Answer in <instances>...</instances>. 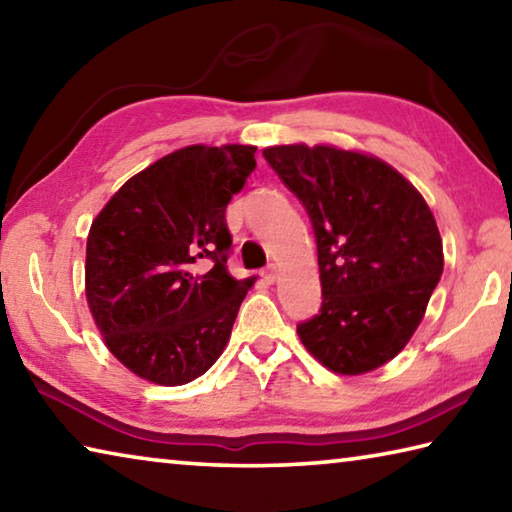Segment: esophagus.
<instances>
[{
    "mask_svg": "<svg viewBox=\"0 0 512 512\" xmlns=\"http://www.w3.org/2000/svg\"><path fill=\"white\" fill-rule=\"evenodd\" d=\"M277 275H280V268H277V264H268L266 271L262 273V277L268 284H273L277 280Z\"/></svg>",
    "mask_w": 512,
    "mask_h": 512,
    "instance_id": "obj_1",
    "label": "esophagus"
}]
</instances>
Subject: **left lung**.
I'll return each mask as SVG.
<instances>
[{"instance_id": "1", "label": "left lung", "mask_w": 512, "mask_h": 512, "mask_svg": "<svg viewBox=\"0 0 512 512\" xmlns=\"http://www.w3.org/2000/svg\"><path fill=\"white\" fill-rule=\"evenodd\" d=\"M264 158L314 228L323 302L298 336L325 368L370 372L418 329L443 275V239L402 173L334 146H271Z\"/></svg>"}]
</instances>
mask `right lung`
<instances>
[{
  "label": "right lung",
  "instance_id": "right-lung-1",
  "mask_svg": "<svg viewBox=\"0 0 512 512\" xmlns=\"http://www.w3.org/2000/svg\"><path fill=\"white\" fill-rule=\"evenodd\" d=\"M255 151L196 144L164 155L92 221L85 296L108 350L137 377L180 386L221 357L250 287L225 266V207Z\"/></svg>",
  "mask_w": 512,
  "mask_h": 512
}]
</instances>
